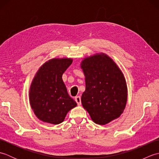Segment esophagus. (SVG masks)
<instances>
[{
	"instance_id": "obj_1",
	"label": "esophagus",
	"mask_w": 159,
	"mask_h": 159,
	"mask_svg": "<svg viewBox=\"0 0 159 159\" xmlns=\"http://www.w3.org/2000/svg\"><path fill=\"white\" fill-rule=\"evenodd\" d=\"M75 101L76 102L78 105H80V104H81V99H80V96H76L75 97Z\"/></svg>"
}]
</instances>
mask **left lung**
Segmentation results:
<instances>
[{"instance_id": "1", "label": "left lung", "mask_w": 159, "mask_h": 159, "mask_svg": "<svg viewBox=\"0 0 159 159\" xmlns=\"http://www.w3.org/2000/svg\"><path fill=\"white\" fill-rule=\"evenodd\" d=\"M85 76L83 107L97 124L104 125L119 117L126 107L127 86L123 73L104 53L85 58L80 63Z\"/></svg>"}]
</instances>
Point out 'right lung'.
Wrapping results in <instances>:
<instances>
[{
    "label": "right lung",
    "instance_id": "right-lung-1",
    "mask_svg": "<svg viewBox=\"0 0 159 159\" xmlns=\"http://www.w3.org/2000/svg\"><path fill=\"white\" fill-rule=\"evenodd\" d=\"M68 58L50 59L40 67L31 83L29 101L37 117L43 122L59 124L77 104L67 92L62 75L72 64Z\"/></svg>",
    "mask_w": 159,
    "mask_h": 159
}]
</instances>
